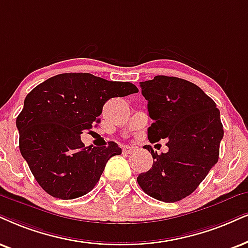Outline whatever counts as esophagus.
<instances>
[{
  "instance_id": "obj_1",
  "label": "esophagus",
  "mask_w": 248,
  "mask_h": 248,
  "mask_svg": "<svg viewBox=\"0 0 248 248\" xmlns=\"http://www.w3.org/2000/svg\"><path fill=\"white\" fill-rule=\"evenodd\" d=\"M135 150L134 146H128V145H124V147H122V151H124V153H131Z\"/></svg>"
}]
</instances>
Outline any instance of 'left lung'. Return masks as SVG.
<instances>
[{
    "instance_id": "8db88e82",
    "label": "left lung",
    "mask_w": 248,
    "mask_h": 248,
    "mask_svg": "<svg viewBox=\"0 0 248 248\" xmlns=\"http://www.w3.org/2000/svg\"><path fill=\"white\" fill-rule=\"evenodd\" d=\"M147 101L151 143L167 139L168 152L151 151L153 165L137 177L152 198L175 202L190 196L218 160L223 126L215 102L190 81L156 75L140 82Z\"/></svg>"
}]
</instances>
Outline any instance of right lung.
I'll list each match as a JSON object with an SVG mask.
<instances>
[{
    "label": "right lung",
    "mask_w": 248,
    "mask_h": 248,
    "mask_svg": "<svg viewBox=\"0 0 248 248\" xmlns=\"http://www.w3.org/2000/svg\"><path fill=\"white\" fill-rule=\"evenodd\" d=\"M139 92L130 82L108 81L90 73H62L26 96L16 120L23 158L40 186L59 199L90 192L106 162L121 155L117 143L86 147L80 135L92 133L109 98Z\"/></svg>",
    "instance_id": "1"
}]
</instances>
